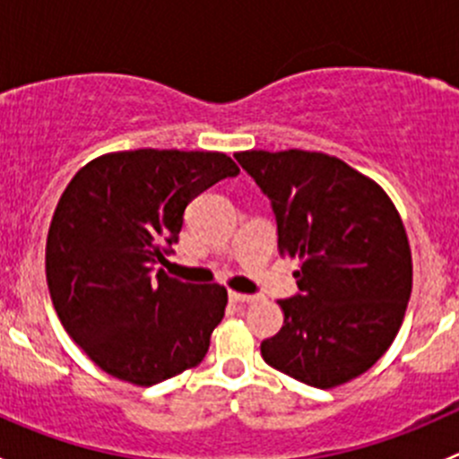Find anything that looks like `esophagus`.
<instances>
[{"mask_svg": "<svg viewBox=\"0 0 459 459\" xmlns=\"http://www.w3.org/2000/svg\"><path fill=\"white\" fill-rule=\"evenodd\" d=\"M229 298L233 304H251L255 302V298L253 295H244V293H235V290H229Z\"/></svg>", "mask_w": 459, "mask_h": 459, "instance_id": "34e87169", "label": "esophagus"}]
</instances>
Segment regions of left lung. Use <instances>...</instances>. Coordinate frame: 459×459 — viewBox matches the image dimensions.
I'll return each mask as SVG.
<instances>
[{
	"instance_id": "left-lung-1",
	"label": "left lung",
	"mask_w": 459,
	"mask_h": 459,
	"mask_svg": "<svg viewBox=\"0 0 459 459\" xmlns=\"http://www.w3.org/2000/svg\"><path fill=\"white\" fill-rule=\"evenodd\" d=\"M235 160L271 200L277 251L299 257V293L262 342L275 371L316 388L351 382L382 358L404 319L413 259L395 204L346 161L316 151H244Z\"/></svg>"
}]
</instances>
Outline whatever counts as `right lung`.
Instances as JSON below:
<instances>
[{
    "label": "right lung",
    "mask_w": 459,
    "mask_h": 459,
    "mask_svg": "<svg viewBox=\"0 0 459 459\" xmlns=\"http://www.w3.org/2000/svg\"><path fill=\"white\" fill-rule=\"evenodd\" d=\"M238 173L224 152L140 148L95 157L71 179L46 239V281L62 326L101 371L152 386L202 362L226 289L151 273L193 197Z\"/></svg>",
    "instance_id": "add662e5"
}]
</instances>
